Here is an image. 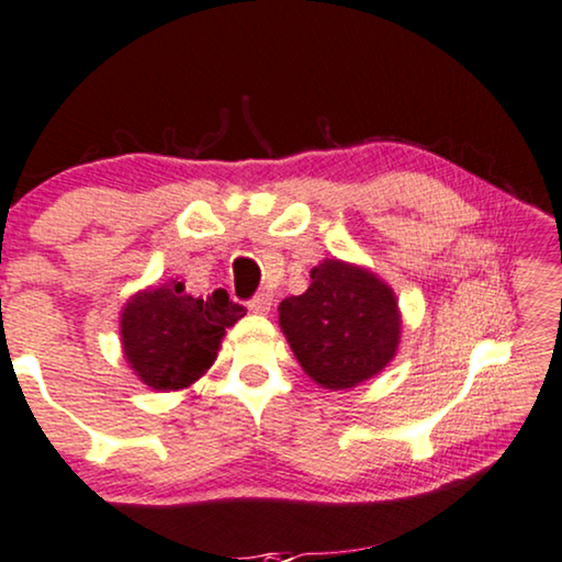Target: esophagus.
Here are the masks:
<instances>
[{
    "instance_id": "obj_1",
    "label": "esophagus",
    "mask_w": 562,
    "mask_h": 562,
    "mask_svg": "<svg viewBox=\"0 0 562 562\" xmlns=\"http://www.w3.org/2000/svg\"><path fill=\"white\" fill-rule=\"evenodd\" d=\"M249 311L257 313V315H267V313L272 311V295H267V292H262V295H257L249 303Z\"/></svg>"
}]
</instances>
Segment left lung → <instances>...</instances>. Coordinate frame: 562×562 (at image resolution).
Listing matches in <instances>:
<instances>
[{"label": "left lung", "instance_id": "8db88e82", "mask_svg": "<svg viewBox=\"0 0 562 562\" xmlns=\"http://www.w3.org/2000/svg\"><path fill=\"white\" fill-rule=\"evenodd\" d=\"M311 288L284 297L280 328L307 376L323 390H351L397 357L402 313L394 290L369 267L323 259Z\"/></svg>", "mask_w": 562, "mask_h": 562}]
</instances>
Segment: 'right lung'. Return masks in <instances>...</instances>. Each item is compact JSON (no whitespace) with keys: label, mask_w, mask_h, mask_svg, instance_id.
Segmentation results:
<instances>
[{"label":"right lung","mask_w":562,"mask_h":562,"mask_svg":"<svg viewBox=\"0 0 562 562\" xmlns=\"http://www.w3.org/2000/svg\"><path fill=\"white\" fill-rule=\"evenodd\" d=\"M239 318L244 307L226 290L193 297L178 280L155 284L134 292L122 307V353L149 390H188L213 367L226 328Z\"/></svg>","instance_id":"obj_1"}]
</instances>
